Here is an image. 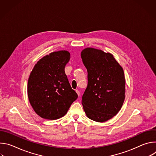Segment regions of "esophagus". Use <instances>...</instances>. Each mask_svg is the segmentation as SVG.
I'll use <instances>...</instances> for the list:
<instances>
[{
    "mask_svg": "<svg viewBox=\"0 0 156 156\" xmlns=\"http://www.w3.org/2000/svg\"><path fill=\"white\" fill-rule=\"evenodd\" d=\"M76 93L78 94V96H80V91H78V90H76Z\"/></svg>",
    "mask_w": 156,
    "mask_h": 156,
    "instance_id": "1",
    "label": "esophagus"
}]
</instances>
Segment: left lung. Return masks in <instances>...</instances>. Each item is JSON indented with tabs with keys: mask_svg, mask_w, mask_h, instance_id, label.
Listing matches in <instances>:
<instances>
[{
	"mask_svg": "<svg viewBox=\"0 0 156 156\" xmlns=\"http://www.w3.org/2000/svg\"><path fill=\"white\" fill-rule=\"evenodd\" d=\"M81 57L87 72L83 109L92 120L107 121L117 115L125 100L123 70L112 54L101 50L86 48Z\"/></svg>",
	"mask_w": 156,
	"mask_h": 156,
	"instance_id": "left-lung-1",
	"label": "left lung"
}]
</instances>
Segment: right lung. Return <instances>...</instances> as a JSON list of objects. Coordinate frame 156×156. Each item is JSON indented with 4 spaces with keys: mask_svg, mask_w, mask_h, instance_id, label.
<instances>
[{
    "mask_svg": "<svg viewBox=\"0 0 156 156\" xmlns=\"http://www.w3.org/2000/svg\"><path fill=\"white\" fill-rule=\"evenodd\" d=\"M66 51L54 52L34 66L28 81V96L36 113L48 120L64 116L78 98L65 72L70 60Z\"/></svg>",
    "mask_w": 156,
    "mask_h": 156,
    "instance_id": "1",
    "label": "right lung"
}]
</instances>
